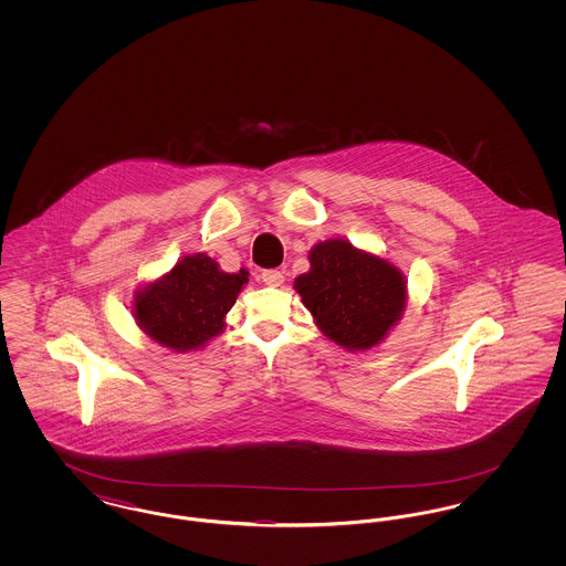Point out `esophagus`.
Here are the masks:
<instances>
[{
	"instance_id": "obj_1",
	"label": "esophagus",
	"mask_w": 566,
	"mask_h": 566,
	"mask_svg": "<svg viewBox=\"0 0 566 566\" xmlns=\"http://www.w3.org/2000/svg\"><path fill=\"white\" fill-rule=\"evenodd\" d=\"M261 280L268 284V286H282L284 284V273L277 270H268L261 273Z\"/></svg>"
}]
</instances>
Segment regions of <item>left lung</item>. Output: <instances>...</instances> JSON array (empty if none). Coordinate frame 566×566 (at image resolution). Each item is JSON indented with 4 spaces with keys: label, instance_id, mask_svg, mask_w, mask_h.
<instances>
[{
    "label": "left lung",
    "instance_id": "left-lung-1",
    "mask_svg": "<svg viewBox=\"0 0 566 566\" xmlns=\"http://www.w3.org/2000/svg\"><path fill=\"white\" fill-rule=\"evenodd\" d=\"M307 259L293 286L318 331L344 350L377 348L403 318V271L342 238L314 243Z\"/></svg>",
    "mask_w": 566,
    "mask_h": 566
}]
</instances>
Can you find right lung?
Segmentation results:
<instances>
[{
  "label": "right lung",
  "instance_id": "1",
  "mask_svg": "<svg viewBox=\"0 0 566 566\" xmlns=\"http://www.w3.org/2000/svg\"><path fill=\"white\" fill-rule=\"evenodd\" d=\"M245 284V270L227 273L206 252L185 254L167 273L135 289L132 316L161 348L203 350L224 331Z\"/></svg>",
  "mask_w": 566,
  "mask_h": 566
}]
</instances>
